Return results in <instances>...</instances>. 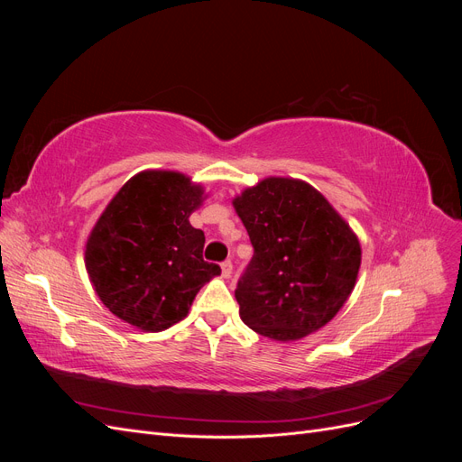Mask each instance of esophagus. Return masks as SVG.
I'll list each match as a JSON object with an SVG mask.
<instances>
[{
  "mask_svg": "<svg viewBox=\"0 0 462 462\" xmlns=\"http://www.w3.org/2000/svg\"><path fill=\"white\" fill-rule=\"evenodd\" d=\"M231 273H233V263H231V260H226V262L221 263V275L226 277V279H229Z\"/></svg>",
  "mask_w": 462,
  "mask_h": 462,
  "instance_id": "1",
  "label": "esophagus"
}]
</instances>
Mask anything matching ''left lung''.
Masks as SVG:
<instances>
[{"label":"left lung","mask_w":462,"mask_h":462,"mask_svg":"<svg viewBox=\"0 0 462 462\" xmlns=\"http://www.w3.org/2000/svg\"><path fill=\"white\" fill-rule=\"evenodd\" d=\"M254 246L235 289L239 314L256 333L297 341L324 328L351 297L360 243L314 187L268 177L233 200Z\"/></svg>","instance_id":"left-lung-1"}]
</instances>
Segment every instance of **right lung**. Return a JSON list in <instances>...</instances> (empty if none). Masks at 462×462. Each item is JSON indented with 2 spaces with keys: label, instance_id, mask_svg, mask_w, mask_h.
Masks as SVG:
<instances>
[{
  "label": "right lung",
  "instance_id": "right-lung-1",
  "mask_svg": "<svg viewBox=\"0 0 462 462\" xmlns=\"http://www.w3.org/2000/svg\"><path fill=\"white\" fill-rule=\"evenodd\" d=\"M204 187L177 171H143L116 194L87 241L85 263L96 295L127 324L171 328L197 292L221 273L204 262L206 236L190 226Z\"/></svg>",
  "mask_w": 462,
  "mask_h": 462
}]
</instances>
